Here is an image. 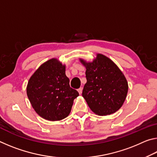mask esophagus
<instances>
[{
    "instance_id": "34e87169",
    "label": "esophagus",
    "mask_w": 157,
    "mask_h": 157,
    "mask_svg": "<svg viewBox=\"0 0 157 157\" xmlns=\"http://www.w3.org/2000/svg\"><path fill=\"white\" fill-rule=\"evenodd\" d=\"M82 89H82V87H80V88L78 89V92H79V94H80V95L82 94Z\"/></svg>"
}]
</instances>
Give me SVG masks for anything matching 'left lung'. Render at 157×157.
<instances>
[{
    "instance_id": "left-lung-1",
    "label": "left lung",
    "mask_w": 157,
    "mask_h": 157,
    "mask_svg": "<svg viewBox=\"0 0 157 157\" xmlns=\"http://www.w3.org/2000/svg\"><path fill=\"white\" fill-rule=\"evenodd\" d=\"M80 61L86 68L87 82L82 96L89 107L99 116L115 113L127 96L128 84L125 77L112 61L103 55H97L91 63Z\"/></svg>"
}]
</instances>
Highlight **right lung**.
<instances>
[{
  "label": "right lung",
  "mask_w": 157,
  "mask_h": 157,
  "mask_svg": "<svg viewBox=\"0 0 157 157\" xmlns=\"http://www.w3.org/2000/svg\"><path fill=\"white\" fill-rule=\"evenodd\" d=\"M65 66L56 59L43 63L28 82L27 95L36 112L48 121H61L71 111L79 93L69 84Z\"/></svg>",
  "instance_id": "right-lung-1"
}]
</instances>
